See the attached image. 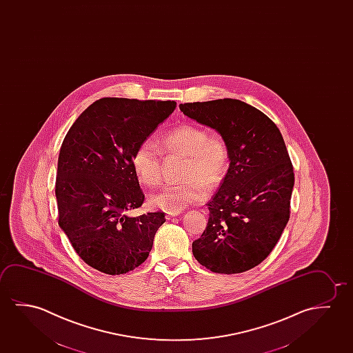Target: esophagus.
<instances>
[{
    "label": "esophagus",
    "mask_w": 353,
    "mask_h": 353,
    "mask_svg": "<svg viewBox=\"0 0 353 353\" xmlns=\"http://www.w3.org/2000/svg\"><path fill=\"white\" fill-rule=\"evenodd\" d=\"M181 212H168V215H166V219L170 220V219H172V217H176V216H179Z\"/></svg>",
    "instance_id": "obj_1"
}]
</instances>
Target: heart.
<instances>
[{"label": "heart", "mask_w": 353, "mask_h": 353, "mask_svg": "<svg viewBox=\"0 0 353 353\" xmlns=\"http://www.w3.org/2000/svg\"><path fill=\"white\" fill-rule=\"evenodd\" d=\"M161 153L184 155L181 179L183 182L168 184L154 193L149 203L154 209L179 212L187 206L201 203L206 190H215L225 179L230 166V149L221 137H210L205 128L182 123L165 133L159 141ZM133 171L145 185H157L161 181L163 161L158 147L144 141L133 152Z\"/></svg>", "instance_id": "1"}]
</instances>
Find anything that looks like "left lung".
Returning <instances> with one entry per match:
<instances>
[{
    "label": "left lung",
    "instance_id": "1",
    "mask_svg": "<svg viewBox=\"0 0 353 353\" xmlns=\"http://www.w3.org/2000/svg\"><path fill=\"white\" fill-rule=\"evenodd\" d=\"M188 118L215 128L230 149V169L192 251L201 266L234 274L260 265L290 217L294 168L279 128L239 99L179 104Z\"/></svg>",
    "mask_w": 353,
    "mask_h": 353
}]
</instances>
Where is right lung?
<instances>
[{
	"label": "right lung",
	"mask_w": 353,
	"mask_h": 353,
	"mask_svg": "<svg viewBox=\"0 0 353 353\" xmlns=\"http://www.w3.org/2000/svg\"><path fill=\"white\" fill-rule=\"evenodd\" d=\"M174 101L102 98L72 123L58 157V225L88 266L110 276L133 271L148 259L163 212L128 215L144 194L131 158Z\"/></svg>",
	"instance_id": "1"
}]
</instances>
